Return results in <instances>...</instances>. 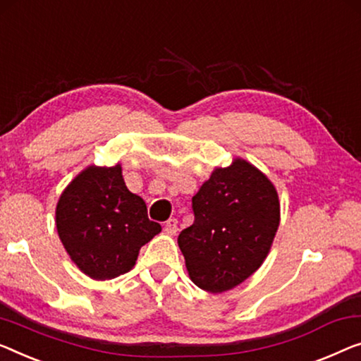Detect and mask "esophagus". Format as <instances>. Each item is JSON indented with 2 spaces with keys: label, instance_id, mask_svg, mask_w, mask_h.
Listing matches in <instances>:
<instances>
[{
  "label": "esophagus",
  "instance_id": "34e87169",
  "mask_svg": "<svg viewBox=\"0 0 361 361\" xmlns=\"http://www.w3.org/2000/svg\"><path fill=\"white\" fill-rule=\"evenodd\" d=\"M164 233L169 234V236H174V234L177 233V219L176 218H171V219H168V221H166Z\"/></svg>",
  "mask_w": 361,
  "mask_h": 361
}]
</instances>
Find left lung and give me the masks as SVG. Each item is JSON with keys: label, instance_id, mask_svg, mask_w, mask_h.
<instances>
[{"label": "left lung", "instance_id": "obj_1", "mask_svg": "<svg viewBox=\"0 0 361 361\" xmlns=\"http://www.w3.org/2000/svg\"><path fill=\"white\" fill-rule=\"evenodd\" d=\"M193 224L179 234L190 280L221 293L241 285L270 252L280 224V200L262 171L243 158L215 168L192 197Z\"/></svg>", "mask_w": 361, "mask_h": 361}]
</instances>
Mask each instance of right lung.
Here are the masks:
<instances>
[{"label":"right lung","instance_id":"obj_1","mask_svg":"<svg viewBox=\"0 0 361 361\" xmlns=\"http://www.w3.org/2000/svg\"><path fill=\"white\" fill-rule=\"evenodd\" d=\"M55 224L70 259L92 280L127 274L142 245L161 233L143 198L127 189L118 163L82 169L61 192Z\"/></svg>","mask_w":361,"mask_h":361}]
</instances>
